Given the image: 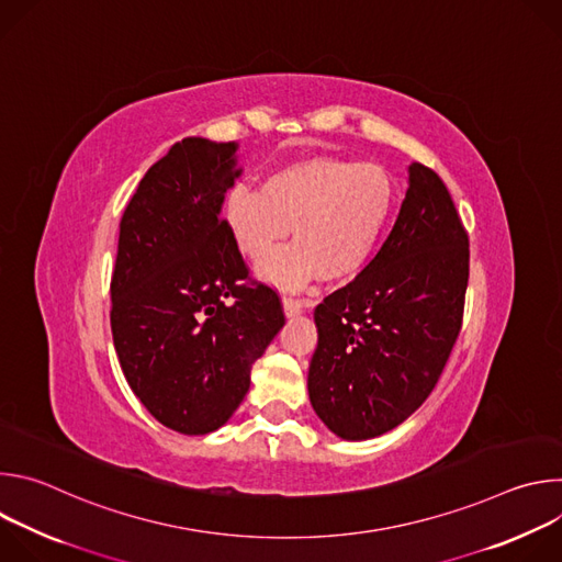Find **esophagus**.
Instances as JSON below:
<instances>
[{"label": "esophagus", "instance_id": "34e87169", "mask_svg": "<svg viewBox=\"0 0 562 562\" xmlns=\"http://www.w3.org/2000/svg\"><path fill=\"white\" fill-rule=\"evenodd\" d=\"M282 306H284V313H286L289 317H293V315H300V313L304 311L306 302L295 300V297H291V295H284V297H282Z\"/></svg>", "mask_w": 562, "mask_h": 562}]
</instances>
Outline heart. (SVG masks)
Masks as SVG:
<instances>
[{"label":"heart","instance_id":"b5f03b06","mask_svg":"<svg viewBox=\"0 0 562 562\" xmlns=\"http://www.w3.org/2000/svg\"><path fill=\"white\" fill-rule=\"evenodd\" d=\"M393 182L378 165L345 157H306L269 173L260 189L237 187L224 202V224L237 251L262 265L265 278L300 286L356 276L371 258L393 209Z\"/></svg>","mask_w":562,"mask_h":562}]
</instances>
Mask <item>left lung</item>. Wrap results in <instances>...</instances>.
<instances>
[{
  "instance_id": "left-lung-1",
  "label": "left lung",
  "mask_w": 562,
  "mask_h": 562,
  "mask_svg": "<svg viewBox=\"0 0 562 562\" xmlns=\"http://www.w3.org/2000/svg\"><path fill=\"white\" fill-rule=\"evenodd\" d=\"M469 237L436 171L414 162L375 258L315 306L308 397L336 436L405 423L434 391L462 327Z\"/></svg>"
}]
</instances>
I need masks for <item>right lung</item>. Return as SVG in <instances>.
Segmentation results:
<instances>
[{
  "instance_id": "1",
  "label": "right lung",
  "mask_w": 562,
  "mask_h": 562,
  "mask_svg": "<svg viewBox=\"0 0 562 562\" xmlns=\"http://www.w3.org/2000/svg\"><path fill=\"white\" fill-rule=\"evenodd\" d=\"M237 159V142H176L120 222L111 278L120 367L148 414L187 436L233 416L284 325L278 293L249 276L220 213L243 173Z\"/></svg>"
}]
</instances>
